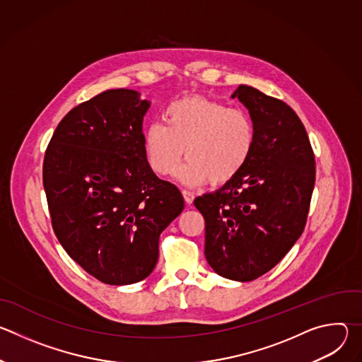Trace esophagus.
<instances>
[{
    "label": "esophagus",
    "instance_id": "esophagus-1",
    "mask_svg": "<svg viewBox=\"0 0 362 362\" xmlns=\"http://www.w3.org/2000/svg\"><path fill=\"white\" fill-rule=\"evenodd\" d=\"M182 194H183V197H185V202H186L187 204H192V203H193V199H194V194H193V192L183 189V190H182Z\"/></svg>",
    "mask_w": 362,
    "mask_h": 362
}]
</instances>
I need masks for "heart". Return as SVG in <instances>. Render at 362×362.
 Wrapping results in <instances>:
<instances>
[{"instance_id":"b5f03b06","label":"heart","mask_w":362,"mask_h":362,"mask_svg":"<svg viewBox=\"0 0 362 362\" xmlns=\"http://www.w3.org/2000/svg\"><path fill=\"white\" fill-rule=\"evenodd\" d=\"M163 122L143 134L146 159L160 176L170 175L185 156L177 177L189 186L233 180L247 165L256 143V126L242 109L200 95L177 98L163 110Z\"/></svg>"}]
</instances>
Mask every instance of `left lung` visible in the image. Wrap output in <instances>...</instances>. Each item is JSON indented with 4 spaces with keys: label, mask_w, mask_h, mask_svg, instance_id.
<instances>
[{
    "label": "left lung",
    "mask_w": 362,
    "mask_h": 362,
    "mask_svg": "<svg viewBox=\"0 0 362 362\" xmlns=\"http://www.w3.org/2000/svg\"><path fill=\"white\" fill-rule=\"evenodd\" d=\"M235 97L256 126L252 158L233 180L193 203L204 218L211 268L249 282L271 271L302 235L315 159L302 122L286 103L243 84Z\"/></svg>",
    "instance_id": "obj_1"
}]
</instances>
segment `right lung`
Listing matches in <instances>:
<instances>
[{
	"label": "right lung",
	"instance_id": "add662e5",
	"mask_svg": "<svg viewBox=\"0 0 362 362\" xmlns=\"http://www.w3.org/2000/svg\"><path fill=\"white\" fill-rule=\"evenodd\" d=\"M150 101L106 90L70 110L45 150L42 183L54 233L87 274L107 285L147 278L160 233L185 202L151 170L143 147Z\"/></svg>",
	"mask_w": 362,
	"mask_h": 362
}]
</instances>
